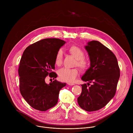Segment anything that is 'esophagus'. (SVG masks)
I'll return each instance as SVG.
<instances>
[{"label":"esophagus","instance_id":"obj_1","mask_svg":"<svg viewBox=\"0 0 133 133\" xmlns=\"http://www.w3.org/2000/svg\"><path fill=\"white\" fill-rule=\"evenodd\" d=\"M67 84L68 85H71V86H72V85H74V83H71V82H68V83H67Z\"/></svg>","mask_w":133,"mask_h":133}]
</instances>
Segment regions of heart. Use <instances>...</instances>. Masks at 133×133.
Masks as SVG:
<instances>
[{
  "mask_svg": "<svg viewBox=\"0 0 133 133\" xmlns=\"http://www.w3.org/2000/svg\"><path fill=\"white\" fill-rule=\"evenodd\" d=\"M68 51L76 59L74 66H77L84 70L87 69L89 67L90 65V62L84 57V52L81 48L77 46L71 45L68 48ZM63 50L59 49L56 54L55 59V64L58 66H61L63 63ZM58 74L59 79L62 81L70 82L74 81L77 77L78 74V70L76 68L71 69L63 68L58 70Z\"/></svg>",
  "mask_w": 133,
  "mask_h": 133,
  "instance_id": "b5f03b06",
  "label": "heart"
}]
</instances>
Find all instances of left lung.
I'll return each instance as SVG.
<instances>
[{
	"label": "left lung",
	"mask_w": 133,
	"mask_h": 133,
	"mask_svg": "<svg viewBox=\"0 0 133 133\" xmlns=\"http://www.w3.org/2000/svg\"><path fill=\"white\" fill-rule=\"evenodd\" d=\"M85 48L90 67L82 77V81L88 83L82 85V92L77 101L82 109L92 111L105 107L115 96L120 69L114 54L100 42H89Z\"/></svg>",
	"instance_id": "1"
}]
</instances>
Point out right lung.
<instances>
[{
  "label": "right lung",
  "instance_id": "right-lung-1",
  "mask_svg": "<svg viewBox=\"0 0 133 133\" xmlns=\"http://www.w3.org/2000/svg\"><path fill=\"white\" fill-rule=\"evenodd\" d=\"M65 42L58 38H46L38 41L24 50L18 69L19 90L22 96L33 108L46 111L58 102L60 90L66 84L56 79L47 84L49 75L55 79L56 54Z\"/></svg>",
  "mask_w": 133,
  "mask_h": 133
}]
</instances>
